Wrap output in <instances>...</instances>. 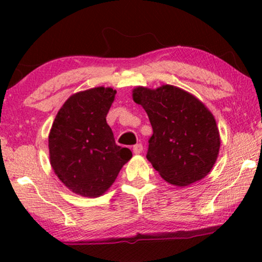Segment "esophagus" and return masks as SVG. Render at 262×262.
<instances>
[{
    "label": "esophagus",
    "mask_w": 262,
    "mask_h": 262,
    "mask_svg": "<svg viewBox=\"0 0 262 262\" xmlns=\"http://www.w3.org/2000/svg\"><path fill=\"white\" fill-rule=\"evenodd\" d=\"M141 151H143V145H141V144H135V145L133 146L134 154H140Z\"/></svg>",
    "instance_id": "1"
}]
</instances>
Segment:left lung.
Segmentation results:
<instances>
[{
  "label": "left lung",
  "mask_w": 262,
  "mask_h": 262,
  "mask_svg": "<svg viewBox=\"0 0 262 262\" xmlns=\"http://www.w3.org/2000/svg\"><path fill=\"white\" fill-rule=\"evenodd\" d=\"M133 100L152 127L146 158L165 181L188 186L206 177L218 158L221 138L214 117L193 95L176 86L137 87Z\"/></svg>",
  "instance_id": "obj_1"
}]
</instances>
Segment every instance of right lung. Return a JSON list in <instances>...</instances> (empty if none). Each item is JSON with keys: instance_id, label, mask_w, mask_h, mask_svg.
<instances>
[{"instance_id": "add662e5", "label": "right lung", "mask_w": 262, "mask_h": 262, "mask_svg": "<svg viewBox=\"0 0 262 262\" xmlns=\"http://www.w3.org/2000/svg\"><path fill=\"white\" fill-rule=\"evenodd\" d=\"M116 90L95 87L69 97L54 119L49 134L50 164L74 193L100 197L116 181L132 158L114 141L106 117Z\"/></svg>"}]
</instances>
